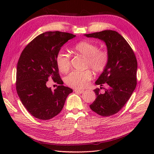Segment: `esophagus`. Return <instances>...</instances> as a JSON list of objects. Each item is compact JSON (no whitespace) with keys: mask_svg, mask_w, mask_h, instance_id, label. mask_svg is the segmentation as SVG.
Here are the masks:
<instances>
[{"mask_svg":"<svg viewBox=\"0 0 154 154\" xmlns=\"http://www.w3.org/2000/svg\"><path fill=\"white\" fill-rule=\"evenodd\" d=\"M74 91L76 93H80V94H82V93L84 92V91L83 90H80V89H74Z\"/></svg>","mask_w":154,"mask_h":154,"instance_id":"esophagus-1","label":"esophagus"}]
</instances>
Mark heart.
Wrapping results in <instances>:
<instances>
[{"label": "heart", "instance_id": "1", "mask_svg": "<svg viewBox=\"0 0 154 154\" xmlns=\"http://www.w3.org/2000/svg\"><path fill=\"white\" fill-rule=\"evenodd\" d=\"M75 53L86 57L85 67H90L95 73L103 72L108 66L109 55L107 51L100 49L96 44L87 40L81 41L74 46ZM56 63L60 72H67L71 67V58L63 51H60L56 56ZM92 78L89 69L84 71H74L65 78L67 85L76 89L85 87Z\"/></svg>", "mask_w": 154, "mask_h": 154}]
</instances>
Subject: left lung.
<instances>
[{"label":"left lung","instance_id":"1","mask_svg":"<svg viewBox=\"0 0 154 154\" xmlns=\"http://www.w3.org/2000/svg\"><path fill=\"white\" fill-rule=\"evenodd\" d=\"M85 35L103 40L109 55L108 66L96 82V85L106 84L107 88L103 94L98 88L94 90L96 98L90 108L100 116H112L125 106L136 88V55L127 40L115 31L105 30Z\"/></svg>","mask_w":154,"mask_h":154}]
</instances>
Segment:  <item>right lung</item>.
<instances>
[{
  "label": "right lung",
  "mask_w": 154,
  "mask_h": 154,
  "mask_svg": "<svg viewBox=\"0 0 154 154\" xmlns=\"http://www.w3.org/2000/svg\"><path fill=\"white\" fill-rule=\"evenodd\" d=\"M76 35L60 31L37 36L22 51L17 67L16 89L23 105L35 118L48 120L62 110L71 88L63 85L56 56L62 46ZM49 77L59 85L47 87Z\"/></svg>",
  "instance_id": "add662e5"
}]
</instances>
